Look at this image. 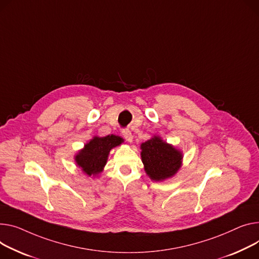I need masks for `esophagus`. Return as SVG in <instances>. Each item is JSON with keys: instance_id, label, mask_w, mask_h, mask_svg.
I'll return each instance as SVG.
<instances>
[{"instance_id": "obj_1", "label": "esophagus", "mask_w": 259, "mask_h": 259, "mask_svg": "<svg viewBox=\"0 0 259 259\" xmlns=\"http://www.w3.org/2000/svg\"><path fill=\"white\" fill-rule=\"evenodd\" d=\"M122 134H123L124 139H125L127 142L131 143V142L133 141V135H132V133H131V131H130V130H128V129H124V130L122 131Z\"/></svg>"}]
</instances>
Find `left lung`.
Here are the masks:
<instances>
[{"label": "left lung", "instance_id": "left-lung-1", "mask_svg": "<svg viewBox=\"0 0 259 259\" xmlns=\"http://www.w3.org/2000/svg\"><path fill=\"white\" fill-rule=\"evenodd\" d=\"M141 156L147 175L154 181L173 177L182 163V153L161 137L154 136L141 146Z\"/></svg>", "mask_w": 259, "mask_h": 259}]
</instances>
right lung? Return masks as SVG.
Returning a JSON list of instances; mask_svg holds the SVG:
<instances>
[{
    "label": "right lung",
    "instance_id": "1",
    "mask_svg": "<svg viewBox=\"0 0 259 259\" xmlns=\"http://www.w3.org/2000/svg\"><path fill=\"white\" fill-rule=\"evenodd\" d=\"M124 142L122 137L107 135L95 136L75 156V161L88 176H97L104 168L111 149Z\"/></svg>",
    "mask_w": 259,
    "mask_h": 259
}]
</instances>
